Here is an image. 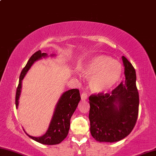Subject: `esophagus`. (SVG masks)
Here are the masks:
<instances>
[{
    "label": "esophagus",
    "mask_w": 156,
    "mask_h": 156,
    "mask_svg": "<svg viewBox=\"0 0 156 156\" xmlns=\"http://www.w3.org/2000/svg\"><path fill=\"white\" fill-rule=\"evenodd\" d=\"M81 99H82V100L85 101V100L88 99V94H87L86 92H83L82 94H81Z\"/></svg>",
    "instance_id": "34e87169"
}]
</instances>
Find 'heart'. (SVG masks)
Wrapping results in <instances>:
<instances>
[{"label": "heart", "mask_w": 156, "mask_h": 156, "mask_svg": "<svg viewBox=\"0 0 156 156\" xmlns=\"http://www.w3.org/2000/svg\"><path fill=\"white\" fill-rule=\"evenodd\" d=\"M122 73L121 63L104 55L90 57L81 70L84 77L90 79V88L94 93H102L112 89L119 82Z\"/></svg>", "instance_id": "heart-1"}]
</instances>
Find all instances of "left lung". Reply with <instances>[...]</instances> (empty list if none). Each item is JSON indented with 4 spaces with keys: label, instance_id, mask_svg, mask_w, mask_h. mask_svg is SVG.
Segmentation results:
<instances>
[{
    "label": "left lung",
    "instance_id": "obj_1",
    "mask_svg": "<svg viewBox=\"0 0 156 156\" xmlns=\"http://www.w3.org/2000/svg\"><path fill=\"white\" fill-rule=\"evenodd\" d=\"M125 81L111 94L99 93L89 97L90 133L98 142L121 140L134 127L138 115L139 95L136 88V70L122 56Z\"/></svg>",
    "mask_w": 156,
    "mask_h": 156
}]
</instances>
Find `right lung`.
I'll return each mask as SVG.
<instances>
[{
  "label": "right lung",
  "instance_id": "1",
  "mask_svg": "<svg viewBox=\"0 0 156 156\" xmlns=\"http://www.w3.org/2000/svg\"><path fill=\"white\" fill-rule=\"evenodd\" d=\"M51 56H55V55H51ZM48 55L45 53H42L39 50L33 55L27 62L23 70H22L19 83L16 94V106L18 108L19 103V98L20 96L22 89V81L25 76L31 67V66L37 60L41 59L42 57H47ZM81 100L80 90L78 89H71L64 92L60 97L58 102L57 103L55 108L53 117L49 124L46 132L40 137H34L27 133L23 129L26 134L33 140L43 144L53 145L59 144L66 137L68 131L70 129V118L77 107L79 102Z\"/></svg>",
  "mask_w": 156,
  "mask_h": 156
}]
</instances>
